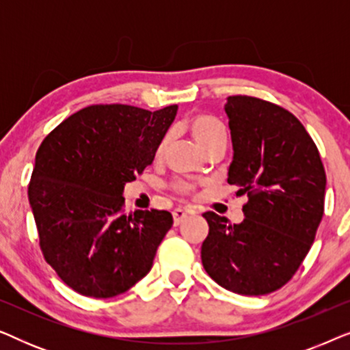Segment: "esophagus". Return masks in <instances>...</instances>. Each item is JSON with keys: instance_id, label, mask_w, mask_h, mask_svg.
Here are the masks:
<instances>
[{"instance_id": "obj_1", "label": "esophagus", "mask_w": 350, "mask_h": 350, "mask_svg": "<svg viewBox=\"0 0 350 350\" xmlns=\"http://www.w3.org/2000/svg\"><path fill=\"white\" fill-rule=\"evenodd\" d=\"M172 215H174V224H175V226H180V224L183 223L186 218H188V213H186L185 210H181V208L174 210V213H172Z\"/></svg>"}]
</instances>
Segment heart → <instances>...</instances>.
I'll use <instances>...</instances> for the list:
<instances>
[{
	"mask_svg": "<svg viewBox=\"0 0 350 350\" xmlns=\"http://www.w3.org/2000/svg\"><path fill=\"white\" fill-rule=\"evenodd\" d=\"M186 127H188L191 135L194 137V140L199 143V146L202 148L204 151H207L208 148H212L213 145H218V143H226V127H224V124L219 121V119L212 116V114H194V116L189 118V121L186 122ZM169 142V135H164L161 138V142L157 143L156 146V159H161V157L165 154ZM174 189L175 193H178L181 196H189L194 193V185L188 183V181H176L174 185Z\"/></svg>",
	"mask_w": 350,
	"mask_h": 350,
	"instance_id": "b5f03b06",
	"label": "heart"
}]
</instances>
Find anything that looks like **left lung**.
<instances>
[{"label": "left lung", "mask_w": 350, "mask_h": 350, "mask_svg": "<svg viewBox=\"0 0 350 350\" xmlns=\"http://www.w3.org/2000/svg\"><path fill=\"white\" fill-rule=\"evenodd\" d=\"M234 157L228 183L247 196L241 224L205 212L204 269L223 288L267 295L284 286L312 245L323 217L327 175L295 114L266 100L232 95L224 105Z\"/></svg>", "instance_id": "obj_1"}]
</instances>
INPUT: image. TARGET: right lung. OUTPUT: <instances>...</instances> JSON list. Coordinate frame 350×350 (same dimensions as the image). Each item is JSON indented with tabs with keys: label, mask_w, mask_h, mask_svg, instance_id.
Wrapping results in <instances>:
<instances>
[{
	"label": "right lung",
	"mask_w": 350,
	"mask_h": 350,
	"mask_svg": "<svg viewBox=\"0 0 350 350\" xmlns=\"http://www.w3.org/2000/svg\"><path fill=\"white\" fill-rule=\"evenodd\" d=\"M176 109L90 105L38 148L28 200L40 247L79 295L111 298L150 272L174 218L152 208L124 213L122 191L154 159Z\"/></svg>",
	"instance_id": "1"
}]
</instances>
